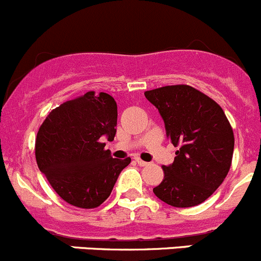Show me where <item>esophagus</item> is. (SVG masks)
Segmentation results:
<instances>
[{
	"label": "esophagus",
	"instance_id": "34e87169",
	"mask_svg": "<svg viewBox=\"0 0 261 261\" xmlns=\"http://www.w3.org/2000/svg\"><path fill=\"white\" fill-rule=\"evenodd\" d=\"M135 160H136V163H138V164L140 165V167H146V165L149 164V163H146V162H144V160H141L139 156H136Z\"/></svg>",
	"mask_w": 261,
	"mask_h": 261
}]
</instances>
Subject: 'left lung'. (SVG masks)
<instances>
[{
	"label": "left lung",
	"mask_w": 261,
	"mask_h": 261,
	"mask_svg": "<svg viewBox=\"0 0 261 261\" xmlns=\"http://www.w3.org/2000/svg\"><path fill=\"white\" fill-rule=\"evenodd\" d=\"M164 120L174 146L173 164L163 167L164 179L152 189L173 207H193L206 201L222 184L232 162L233 131L223 110L187 84L145 92Z\"/></svg>",
	"instance_id": "1"
}]
</instances>
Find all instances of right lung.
<instances>
[{
    "instance_id": "add662e5",
    "label": "right lung",
    "mask_w": 261,
    "mask_h": 261,
    "mask_svg": "<svg viewBox=\"0 0 261 261\" xmlns=\"http://www.w3.org/2000/svg\"><path fill=\"white\" fill-rule=\"evenodd\" d=\"M117 125L114 97L93 91L53 110L40 126L35 156L40 172L60 198L80 208H96L111 194L131 159H114L106 144Z\"/></svg>"
}]
</instances>
